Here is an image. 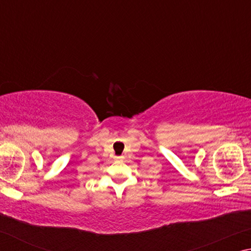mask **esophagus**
<instances>
[{"label": "esophagus", "mask_w": 251, "mask_h": 251, "mask_svg": "<svg viewBox=\"0 0 251 251\" xmlns=\"http://www.w3.org/2000/svg\"><path fill=\"white\" fill-rule=\"evenodd\" d=\"M123 158H124V157H123V156H120V157H115V159H116V160H123Z\"/></svg>", "instance_id": "34e87169"}]
</instances>
